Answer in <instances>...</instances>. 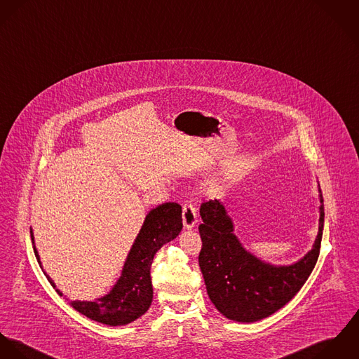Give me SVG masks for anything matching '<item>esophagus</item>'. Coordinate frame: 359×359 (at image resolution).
Segmentation results:
<instances>
[{
	"label": "esophagus",
	"mask_w": 359,
	"mask_h": 359,
	"mask_svg": "<svg viewBox=\"0 0 359 359\" xmlns=\"http://www.w3.org/2000/svg\"><path fill=\"white\" fill-rule=\"evenodd\" d=\"M197 208L194 203L191 202H186L183 205V223H184V227L187 229H191L197 224L198 219H197Z\"/></svg>",
	"instance_id": "34e87169"
}]
</instances>
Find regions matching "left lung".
<instances>
[{
    "mask_svg": "<svg viewBox=\"0 0 359 359\" xmlns=\"http://www.w3.org/2000/svg\"><path fill=\"white\" fill-rule=\"evenodd\" d=\"M199 213V267L209 299L226 318L255 322L274 314L296 296L317 264L325 217L322 205L314 248L286 267L266 264L248 253L233 234L231 219L217 199L205 201Z\"/></svg>",
    "mask_w": 359,
    "mask_h": 359,
    "instance_id": "8db88e82",
    "label": "left lung"
}]
</instances>
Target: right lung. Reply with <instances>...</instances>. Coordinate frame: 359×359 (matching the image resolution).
<instances>
[{"label": "right lung", "mask_w": 359, "mask_h": 359, "mask_svg": "<svg viewBox=\"0 0 359 359\" xmlns=\"http://www.w3.org/2000/svg\"><path fill=\"white\" fill-rule=\"evenodd\" d=\"M182 227V206L177 202H166L151 209L146 216L137 238L132 245L123 264L122 276L111 292L96 302L72 300L69 304L82 316L111 326L126 325L142 317L153 302V283L150 274L153 259L162 245L179 236ZM30 236L36 257L40 263L32 230ZM46 278L53 287H56L52 279L48 276ZM56 292L63 296L57 289Z\"/></svg>", "instance_id": "obj_1"}]
</instances>
